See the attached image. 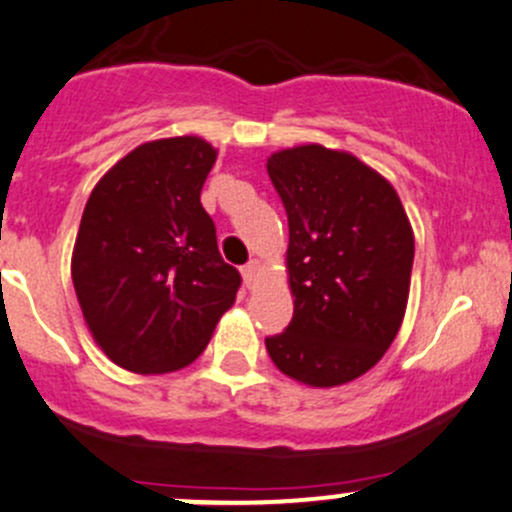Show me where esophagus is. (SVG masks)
Listing matches in <instances>:
<instances>
[{"mask_svg": "<svg viewBox=\"0 0 512 512\" xmlns=\"http://www.w3.org/2000/svg\"><path fill=\"white\" fill-rule=\"evenodd\" d=\"M260 269H262V265H260V262H257V260H250V262H247V265L243 267V279H245L247 286H255L257 277H260Z\"/></svg>", "mask_w": 512, "mask_h": 512, "instance_id": "34e87169", "label": "esophagus"}]
</instances>
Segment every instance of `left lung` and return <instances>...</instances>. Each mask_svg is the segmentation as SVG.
Segmentation results:
<instances>
[{
	"label": "left lung",
	"instance_id": "obj_1",
	"mask_svg": "<svg viewBox=\"0 0 512 512\" xmlns=\"http://www.w3.org/2000/svg\"><path fill=\"white\" fill-rule=\"evenodd\" d=\"M267 172L289 218L294 318L265 338L301 384L340 386L374 367L406 313L415 240L396 189L355 155L323 145L274 153Z\"/></svg>",
	"mask_w": 512,
	"mask_h": 512
}]
</instances>
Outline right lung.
Masks as SVG:
<instances>
[{
	"label": "right lung",
	"mask_w": 512,
	"mask_h": 512,
	"mask_svg": "<svg viewBox=\"0 0 512 512\" xmlns=\"http://www.w3.org/2000/svg\"><path fill=\"white\" fill-rule=\"evenodd\" d=\"M213 162L196 136L138 145L84 206L72 284L94 340L128 372L192 364L243 282L201 206Z\"/></svg>",
	"instance_id": "1"
}]
</instances>
